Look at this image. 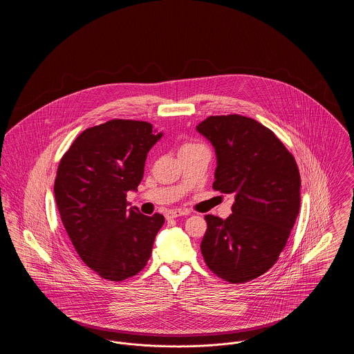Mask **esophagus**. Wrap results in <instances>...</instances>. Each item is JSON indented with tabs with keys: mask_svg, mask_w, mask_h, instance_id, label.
Returning a JSON list of instances; mask_svg holds the SVG:
<instances>
[{
	"mask_svg": "<svg viewBox=\"0 0 354 354\" xmlns=\"http://www.w3.org/2000/svg\"><path fill=\"white\" fill-rule=\"evenodd\" d=\"M185 215H188V212L183 211V209H169L166 212V219H175V218L185 216Z\"/></svg>",
	"mask_w": 354,
	"mask_h": 354,
	"instance_id": "obj_1",
	"label": "esophagus"
}]
</instances>
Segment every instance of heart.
<instances>
[{
  "instance_id": "obj_1",
  "label": "heart",
  "mask_w": 354,
  "mask_h": 354,
  "mask_svg": "<svg viewBox=\"0 0 354 354\" xmlns=\"http://www.w3.org/2000/svg\"><path fill=\"white\" fill-rule=\"evenodd\" d=\"M189 146H198V143H187V145L183 146V149H185V147H189Z\"/></svg>"
}]
</instances>
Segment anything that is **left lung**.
Instances as JSON below:
<instances>
[{"label": "left lung", "mask_w": 354, "mask_h": 354, "mask_svg": "<svg viewBox=\"0 0 354 354\" xmlns=\"http://www.w3.org/2000/svg\"><path fill=\"white\" fill-rule=\"evenodd\" d=\"M196 129L216 151L214 189L235 195L230 218L204 216V261L228 283L251 281L279 260L299 215L297 163L274 133L254 119L212 115Z\"/></svg>", "instance_id": "left-lung-1"}]
</instances>
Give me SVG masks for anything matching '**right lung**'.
<instances>
[{
  "label": "right lung",
  "mask_w": 354,
  "mask_h": 354,
  "mask_svg": "<svg viewBox=\"0 0 354 354\" xmlns=\"http://www.w3.org/2000/svg\"><path fill=\"white\" fill-rule=\"evenodd\" d=\"M143 120L111 119L78 135L54 182L62 224L81 260L102 279L123 281L143 270L165 216L127 208L160 139Z\"/></svg>",
  "instance_id": "add662e5"
}]
</instances>
